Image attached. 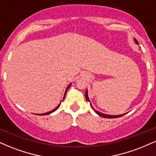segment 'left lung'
I'll use <instances>...</instances> for the list:
<instances>
[{
    "instance_id": "8db88e82",
    "label": "left lung",
    "mask_w": 156,
    "mask_h": 156,
    "mask_svg": "<svg viewBox=\"0 0 156 156\" xmlns=\"http://www.w3.org/2000/svg\"><path fill=\"white\" fill-rule=\"evenodd\" d=\"M134 40H135V42H136V44H139V42H138V41L136 40V39H134ZM85 97H86V99H87V101H89V102H90V101H89V97H88V92H87V91H86V92H85ZM90 105H91V107H92V108L93 109V110H94V112H95V113H96L97 114H98V115L101 116V117H103V118H108V119H112V118H118V117H122V116L125 114H119V115H108V114H103V113L98 112V111L95 110V109L93 108L92 105V104H91V103H90Z\"/></svg>"
}]
</instances>
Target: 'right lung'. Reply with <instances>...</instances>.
Wrapping results in <instances>:
<instances>
[{
	"mask_svg": "<svg viewBox=\"0 0 156 156\" xmlns=\"http://www.w3.org/2000/svg\"><path fill=\"white\" fill-rule=\"evenodd\" d=\"M70 85H71V83H70V84H69V86H68V87H67V89H66L65 93H64V98H65V95H66V93H67V89H69V87H70ZM64 99H63V100H64ZM60 105H61V103H60V104H59V105H58V106H57V107H56V108H54V109H53V110H52V111H51V112H48V113H44V114H39V115H46V114H51V113H52V112H55V110H57V109H58V108H59Z\"/></svg>",
	"mask_w": 156,
	"mask_h": 156,
	"instance_id": "1",
	"label": "right lung"
}]
</instances>
